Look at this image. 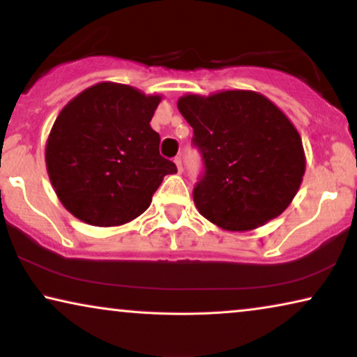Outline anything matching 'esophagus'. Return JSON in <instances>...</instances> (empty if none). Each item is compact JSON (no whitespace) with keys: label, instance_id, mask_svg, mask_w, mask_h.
<instances>
[{"label":"esophagus","instance_id":"1","mask_svg":"<svg viewBox=\"0 0 357 357\" xmlns=\"http://www.w3.org/2000/svg\"><path fill=\"white\" fill-rule=\"evenodd\" d=\"M174 162H175V165H177V170H178V172H182V170H183L182 158H175V159H174Z\"/></svg>","mask_w":357,"mask_h":357}]
</instances>
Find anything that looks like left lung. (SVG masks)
Returning <instances> with one entry per match:
<instances>
[{
	"label": "left lung",
	"instance_id": "1",
	"mask_svg": "<svg viewBox=\"0 0 357 357\" xmlns=\"http://www.w3.org/2000/svg\"><path fill=\"white\" fill-rule=\"evenodd\" d=\"M177 107L203 158L204 174L193 188L202 216L226 231H252L289 206L305 155L296 126L270 99L224 91L183 96Z\"/></svg>",
	"mask_w": 357,
	"mask_h": 357
}]
</instances>
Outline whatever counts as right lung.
<instances>
[{
    "label": "right lung",
    "mask_w": 357,
    "mask_h": 357,
    "mask_svg": "<svg viewBox=\"0 0 357 357\" xmlns=\"http://www.w3.org/2000/svg\"><path fill=\"white\" fill-rule=\"evenodd\" d=\"M160 96L99 82L68 102L45 149L47 172L68 211L91 226L133 221L149 208L162 178L175 174L159 154L149 121Z\"/></svg>",
    "instance_id": "right-lung-1"
}]
</instances>
